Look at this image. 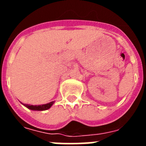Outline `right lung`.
Here are the masks:
<instances>
[{
    "label": "right lung",
    "mask_w": 146,
    "mask_h": 146,
    "mask_svg": "<svg viewBox=\"0 0 146 146\" xmlns=\"http://www.w3.org/2000/svg\"><path fill=\"white\" fill-rule=\"evenodd\" d=\"M53 102L48 103V104H42V105H31V104H23V105H25V107L30 110H46L50 108V107L53 104Z\"/></svg>",
    "instance_id": "1"
}]
</instances>
